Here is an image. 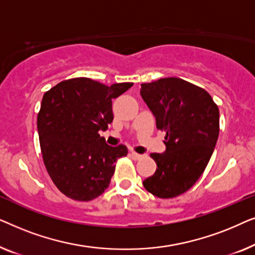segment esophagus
Segmentation results:
<instances>
[{
    "label": "esophagus",
    "mask_w": 255,
    "mask_h": 255,
    "mask_svg": "<svg viewBox=\"0 0 255 255\" xmlns=\"http://www.w3.org/2000/svg\"><path fill=\"white\" fill-rule=\"evenodd\" d=\"M130 156L133 160H139V159H141L142 158V155L141 154H138V153H135V152H131L130 153Z\"/></svg>",
    "instance_id": "esophagus-1"
}]
</instances>
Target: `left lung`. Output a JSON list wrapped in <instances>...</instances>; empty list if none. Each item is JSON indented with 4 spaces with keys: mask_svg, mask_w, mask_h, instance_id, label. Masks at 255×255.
Wrapping results in <instances>:
<instances>
[{
    "mask_svg": "<svg viewBox=\"0 0 255 255\" xmlns=\"http://www.w3.org/2000/svg\"><path fill=\"white\" fill-rule=\"evenodd\" d=\"M140 95L166 131L165 153H152L156 163L145 189L159 198L186 193L203 174L219 134V110L207 90L179 78L142 83Z\"/></svg>",
    "mask_w": 255,
    "mask_h": 255,
    "instance_id": "8db88e82",
    "label": "left lung"
}]
</instances>
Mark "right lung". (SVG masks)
Wrapping results in <instances>:
<instances>
[{"label": "right lung", "instance_id": "add662e5", "mask_svg": "<svg viewBox=\"0 0 255 255\" xmlns=\"http://www.w3.org/2000/svg\"><path fill=\"white\" fill-rule=\"evenodd\" d=\"M133 83L106 86L88 78L59 82L44 94L37 117L43 160L55 187L74 201L88 202L109 187L124 145H107L99 131L114 120L113 99Z\"/></svg>", "mask_w": 255, "mask_h": 255}]
</instances>
